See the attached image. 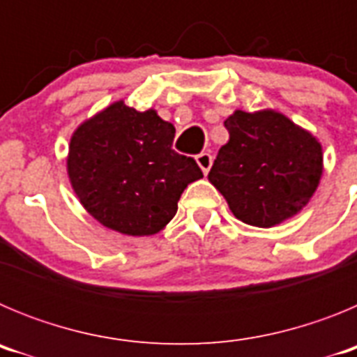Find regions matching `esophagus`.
Instances as JSON below:
<instances>
[{
	"mask_svg": "<svg viewBox=\"0 0 357 357\" xmlns=\"http://www.w3.org/2000/svg\"><path fill=\"white\" fill-rule=\"evenodd\" d=\"M197 162L202 168V172L207 173L211 169V164H213V155L207 153V151H202V153H198L197 155Z\"/></svg>",
	"mask_w": 357,
	"mask_h": 357,
	"instance_id": "obj_1",
	"label": "esophagus"
}]
</instances>
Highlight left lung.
Listing matches in <instances>:
<instances>
[{"instance_id": "obj_1", "label": "left lung", "mask_w": 357, "mask_h": 357, "mask_svg": "<svg viewBox=\"0 0 357 357\" xmlns=\"http://www.w3.org/2000/svg\"><path fill=\"white\" fill-rule=\"evenodd\" d=\"M225 128L230 139L218 151L209 181L232 214L248 225L272 227L298 213L321 176L317 137L273 110H236Z\"/></svg>"}]
</instances>
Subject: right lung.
<instances>
[{
    "instance_id": "add662e5",
    "label": "right lung",
    "mask_w": 357,
    "mask_h": 357,
    "mask_svg": "<svg viewBox=\"0 0 357 357\" xmlns=\"http://www.w3.org/2000/svg\"><path fill=\"white\" fill-rule=\"evenodd\" d=\"M175 127L155 110L116 102L73 134L68 173L87 213L121 234H155L202 169L172 148Z\"/></svg>"
}]
</instances>
